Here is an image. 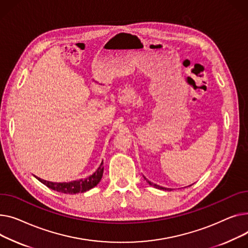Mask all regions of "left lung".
Returning a JSON list of instances; mask_svg holds the SVG:
<instances>
[{
    "instance_id": "1",
    "label": "left lung",
    "mask_w": 248,
    "mask_h": 248,
    "mask_svg": "<svg viewBox=\"0 0 248 248\" xmlns=\"http://www.w3.org/2000/svg\"><path fill=\"white\" fill-rule=\"evenodd\" d=\"M144 177V176H143ZM144 179L146 180V182L149 184V185H151V186H153V187H155V188H157V189H160V190H167V191H171V190H173L172 188H165V187H162V186H159V185H157V184H154V183H152L151 181H149L148 179H146L144 177Z\"/></svg>"
}]
</instances>
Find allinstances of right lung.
<instances>
[{
	"label": "right lung",
	"instance_id": "add662e5",
	"mask_svg": "<svg viewBox=\"0 0 248 248\" xmlns=\"http://www.w3.org/2000/svg\"><path fill=\"white\" fill-rule=\"evenodd\" d=\"M103 171L104 166L103 161H102L100 166L97 168V170L92 174V175L84 179L73 180L70 182H51L41 179L39 177H37V179L44 185H46L47 187L52 189V190H55L57 192L66 194H76L86 192L90 190L93 187L97 186V184L101 181L102 176H103Z\"/></svg>",
	"mask_w": 248,
	"mask_h": 248
}]
</instances>
